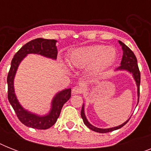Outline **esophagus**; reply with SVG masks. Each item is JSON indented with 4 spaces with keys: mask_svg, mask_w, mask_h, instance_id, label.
<instances>
[{
    "mask_svg": "<svg viewBox=\"0 0 151 151\" xmlns=\"http://www.w3.org/2000/svg\"><path fill=\"white\" fill-rule=\"evenodd\" d=\"M82 88L79 87V86H75V87H73V88L72 89V93H73V95L81 94V93L82 92Z\"/></svg>",
    "mask_w": 151,
    "mask_h": 151,
    "instance_id": "34e87169",
    "label": "esophagus"
}]
</instances>
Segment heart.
Listing matches in <instances>:
<instances>
[{
    "label": "heart",
    "instance_id": "b5f03b06",
    "mask_svg": "<svg viewBox=\"0 0 151 151\" xmlns=\"http://www.w3.org/2000/svg\"><path fill=\"white\" fill-rule=\"evenodd\" d=\"M116 49L106 45H92L73 50L69 55V63L75 68H84L92 65L91 72L97 73L114 62Z\"/></svg>",
    "mask_w": 151,
    "mask_h": 151
}]
</instances>
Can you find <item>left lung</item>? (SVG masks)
Masks as SVG:
<instances>
[{
	"label": "left lung",
	"instance_id": "left-lung-1",
	"mask_svg": "<svg viewBox=\"0 0 151 151\" xmlns=\"http://www.w3.org/2000/svg\"><path fill=\"white\" fill-rule=\"evenodd\" d=\"M119 44L121 45L123 50V55H122V59L121 62V66L117 68V70H127L129 71V73H131L133 75V78L136 81V85H137V93H138V103H139V85H140V72L139 70L138 63H137V59L133 53V52L130 49V48L124 45L123 42L119 41ZM81 115L82 117L83 122L85 123L86 126L90 129L91 130L96 132H99V133H106V132H110L114 131L118 129H121L122 127H123L124 124H126L127 122H129V120L126 122L123 123L122 124L119 125V126L114 127V128H110V129H99L96 127L93 126L92 124H90L89 122H88L87 118L85 117V110H84V104L82 106V109L81 111Z\"/></svg>",
	"mask_w": 151,
	"mask_h": 151
}]
</instances>
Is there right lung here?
I'll return each mask as SVG.
<instances>
[{
    "label": "right lung",
    "mask_w": 151,
    "mask_h": 151,
    "mask_svg": "<svg viewBox=\"0 0 151 151\" xmlns=\"http://www.w3.org/2000/svg\"><path fill=\"white\" fill-rule=\"evenodd\" d=\"M55 43V40L44 38H37L29 41L15 53L12 60L10 70L8 72L7 78L8 101L15 110L20 122L25 125L33 129H48L56 122L63 106L70 98L71 88L63 90L61 92H58L52 99V109L50 112L45 116H38L26 110L19 104L18 99H16L14 90V78L20 62L27 54L34 53L41 55L50 59H56L58 52Z\"/></svg>",
    "instance_id": "obj_1"
}]
</instances>
